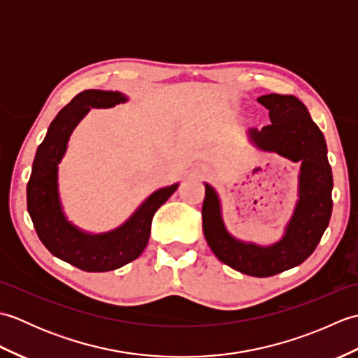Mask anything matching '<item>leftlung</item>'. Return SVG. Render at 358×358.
<instances>
[{
    "label": "left lung",
    "instance_id": "1",
    "mask_svg": "<svg viewBox=\"0 0 358 358\" xmlns=\"http://www.w3.org/2000/svg\"><path fill=\"white\" fill-rule=\"evenodd\" d=\"M257 100L269 110L271 124L249 129L250 141L301 163L299 201L285 235L269 246L232 237L223 223L218 194L208 183L201 215L204 238L220 262L250 277H271L301 264L320 243L332 214V171L324 136L299 98L269 94Z\"/></svg>",
    "mask_w": 358,
    "mask_h": 358
}]
</instances>
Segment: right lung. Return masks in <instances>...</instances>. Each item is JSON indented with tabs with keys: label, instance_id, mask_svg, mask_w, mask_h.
<instances>
[{
	"label": "right lung",
	"instance_id": "obj_1",
	"mask_svg": "<svg viewBox=\"0 0 358 358\" xmlns=\"http://www.w3.org/2000/svg\"><path fill=\"white\" fill-rule=\"evenodd\" d=\"M126 101L124 94L112 90L90 89L73 96L58 112L38 146L27 183V210L41 243L52 255L86 272L113 271L138 258L148 246L155 212L178 187L175 183L158 189L123 224L104 234L81 231L64 215L58 192V164L71 134L90 108L108 109Z\"/></svg>",
	"mask_w": 358,
	"mask_h": 358
}]
</instances>
